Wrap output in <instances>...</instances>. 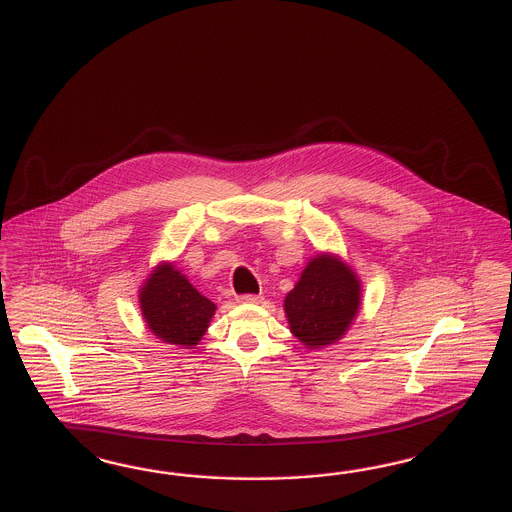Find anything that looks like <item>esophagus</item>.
Wrapping results in <instances>:
<instances>
[{"instance_id": "obj_1", "label": "esophagus", "mask_w": 512, "mask_h": 512, "mask_svg": "<svg viewBox=\"0 0 512 512\" xmlns=\"http://www.w3.org/2000/svg\"><path fill=\"white\" fill-rule=\"evenodd\" d=\"M261 300H263L261 295H242V297H238L240 304H259Z\"/></svg>"}]
</instances>
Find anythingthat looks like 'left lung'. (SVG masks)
Listing matches in <instances>:
<instances>
[{"label":"left lung","instance_id":"1","mask_svg":"<svg viewBox=\"0 0 512 512\" xmlns=\"http://www.w3.org/2000/svg\"><path fill=\"white\" fill-rule=\"evenodd\" d=\"M359 306L361 280L335 253L314 255L283 300L289 329L308 350H321L344 338Z\"/></svg>","mask_w":512,"mask_h":512}]
</instances>
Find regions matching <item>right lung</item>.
<instances>
[{
    "mask_svg": "<svg viewBox=\"0 0 512 512\" xmlns=\"http://www.w3.org/2000/svg\"><path fill=\"white\" fill-rule=\"evenodd\" d=\"M138 299L147 329L162 342L183 348H193L202 340L217 310L170 261L151 270Z\"/></svg>",
    "mask_w": 512,
    "mask_h": 512,
    "instance_id": "add662e5",
    "label": "right lung"
}]
</instances>
